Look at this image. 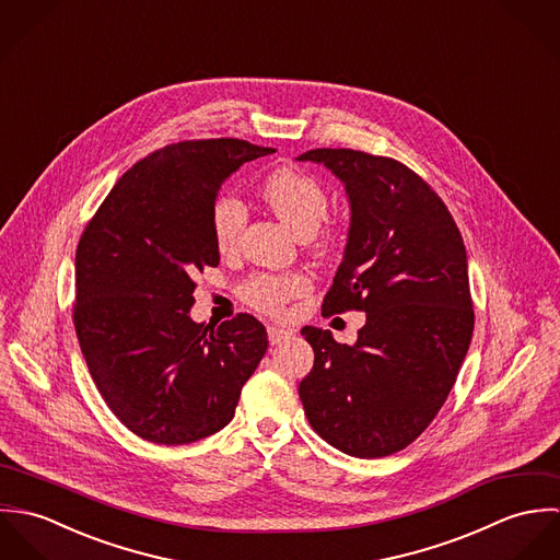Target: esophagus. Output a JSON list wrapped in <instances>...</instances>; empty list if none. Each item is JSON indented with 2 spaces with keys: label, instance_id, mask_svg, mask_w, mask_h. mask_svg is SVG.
Listing matches in <instances>:
<instances>
[{
  "label": "esophagus",
  "instance_id": "34e87169",
  "mask_svg": "<svg viewBox=\"0 0 560 560\" xmlns=\"http://www.w3.org/2000/svg\"><path fill=\"white\" fill-rule=\"evenodd\" d=\"M267 336H269V342H271V345H278V342H282L284 338H289L291 331L284 329V327H280V325H269V327H267Z\"/></svg>",
  "mask_w": 560,
  "mask_h": 560
}]
</instances>
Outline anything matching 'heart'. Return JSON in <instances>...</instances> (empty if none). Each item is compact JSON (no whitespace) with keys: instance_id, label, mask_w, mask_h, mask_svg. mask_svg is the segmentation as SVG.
Instances as JSON below:
<instances>
[{"instance_id":"1","label":"heart","mask_w":560,"mask_h":560,"mask_svg":"<svg viewBox=\"0 0 560 560\" xmlns=\"http://www.w3.org/2000/svg\"><path fill=\"white\" fill-rule=\"evenodd\" d=\"M260 198L298 237H311L327 213V194L311 174L298 167H276L260 185ZM245 224V211L231 196L215 200L211 209L213 240L220 252L235 249ZM311 280L304 273H260L243 287V298L258 311L280 313L282 306L304 295Z\"/></svg>"}]
</instances>
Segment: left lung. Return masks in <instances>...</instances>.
I'll return each instance as SVG.
<instances>
[{"mask_svg":"<svg viewBox=\"0 0 560 560\" xmlns=\"http://www.w3.org/2000/svg\"><path fill=\"white\" fill-rule=\"evenodd\" d=\"M345 185L351 220L323 315L364 311L353 345L306 325L315 366L300 384L311 427L334 448L388 457L411 444L448 397L475 311L462 233L407 165L351 149H315Z\"/></svg>","mask_w":560,"mask_h":560,"instance_id":"left-lung-1","label":"left lung"}]
</instances>
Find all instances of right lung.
<instances>
[{
    "label": "right lung",
    "mask_w": 560,
    "mask_h": 560,
    "mask_svg": "<svg viewBox=\"0 0 560 560\" xmlns=\"http://www.w3.org/2000/svg\"><path fill=\"white\" fill-rule=\"evenodd\" d=\"M273 153L245 140L178 142L138 161L88 222L75 254V331L116 418L153 444L224 429L267 351L252 315L196 323V273L220 265L211 209L245 161Z\"/></svg>",
    "instance_id": "right-lung-1"
}]
</instances>
